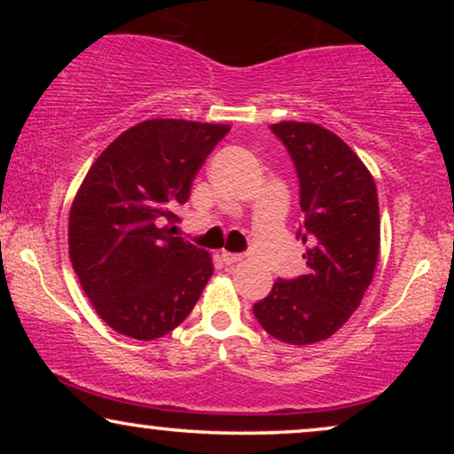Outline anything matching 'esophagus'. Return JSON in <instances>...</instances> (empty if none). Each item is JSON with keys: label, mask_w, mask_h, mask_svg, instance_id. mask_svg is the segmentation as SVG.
I'll return each mask as SVG.
<instances>
[{"label": "esophagus", "mask_w": 454, "mask_h": 454, "mask_svg": "<svg viewBox=\"0 0 454 454\" xmlns=\"http://www.w3.org/2000/svg\"><path fill=\"white\" fill-rule=\"evenodd\" d=\"M221 258L225 264H238V262H241V258L244 256H241V254H233V252H223Z\"/></svg>", "instance_id": "1"}]
</instances>
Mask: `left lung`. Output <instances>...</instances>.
<instances>
[{"label": "left lung", "mask_w": 454, "mask_h": 454, "mask_svg": "<svg viewBox=\"0 0 454 454\" xmlns=\"http://www.w3.org/2000/svg\"><path fill=\"white\" fill-rule=\"evenodd\" d=\"M270 132L287 148L300 182L297 239L309 246L303 254L308 272L277 278L252 309L270 337L312 345L349 320L374 277L380 250L376 184L357 154L316 123L281 121Z\"/></svg>", "instance_id": "8db88e82"}]
</instances>
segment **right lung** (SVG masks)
Wrapping results in <instances>:
<instances>
[{"label":"right lung","mask_w":454,"mask_h":454,"mask_svg":"<svg viewBox=\"0 0 454 454\" xmlns=\"http://www.w3.org/2000/svg\"><path fill=\"white\" fill-rule=\"evenodd\" d=\"M229 129L142 121L86 173L70 210V258L97 314L120 334L153 340L171 333L213 275L207 250L171 235L173 210L188 202L198 169Z\"/></svg>","instance_id":"add662e5"}]
</instances>
